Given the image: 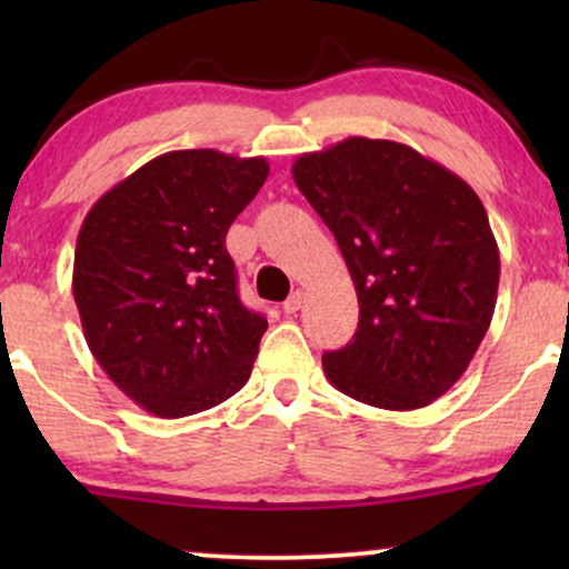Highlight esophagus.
Masks as SVG:
<instances>
[{"label":"esophagus","mask_w":569,"mask_h":569,"mask_svg":"<svg viewBox=\"0 0 569 569\" xmlns=\"http://www.w3.org/2000/svg\"><path fill=\"white\" fill-rule=\"evenodd\" d=\"M302 302H306V292L302 290H295L290 298L284 300V306H282V310L287 316H292V313H298V310L302 308Z\"/></svg>","instance_id":"34e87169"}]
</instances>
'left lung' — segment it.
<instances>
[{
	"instance_id": "1",
	"label": "left lung",
	"mask_w": 569,
	"mask_h": 569,
	"mask_svg": "<svg viewBox=\"0 0 569 569\" xmlns=\"http://www.w3.org/2000/svg\"><path fill=\"white\" fill-rule=\"evenodd\" d=\"M292 178L337 238L360 323L323 355L337 391L378 409L440 399L492 323L500 251L463 178L415 147L347 137L292 162Z\"/></svg>"
}]
</instances>
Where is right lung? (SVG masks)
<instances>
[{"mask_svg":"<svg viewBox=\"0 0 569 569\" xmlns=\"http://www.w3.org/2000/svg\"><path fill=\"white\" fill-rule=\"evenodd\" d=\"M267 176V158L166 152L84 217L72 271L84 341L154 417L212 409L251 378L269 323L240 302L224 236Z\"/></svg>","mask_w":569,"mask_h":569,"instance_id":"1","label":"right lung"}]
</instances>
